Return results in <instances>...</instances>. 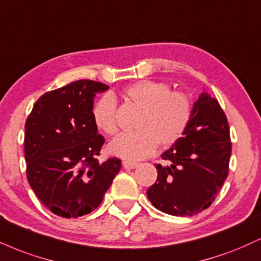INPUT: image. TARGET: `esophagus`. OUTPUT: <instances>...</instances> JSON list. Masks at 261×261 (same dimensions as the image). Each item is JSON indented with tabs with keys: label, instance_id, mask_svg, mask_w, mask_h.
I'll use <instances>...</instances> for the list:
<instances>
[{
	"label": "esophagus",
	"instance_id": "obj_1",
	"mask_svg": "<svg viewBox=\"0 0 261 261\" xmlns=\"http://www.w3.org/2000/svg\"><path fill=\"white\" fill-rule=\"evenodd\" d=\"M139 165L136 162H131V161H122V166L125 169H134Z\"/></svg>",
	"mask_w": 261,
	"mask_h": 261
}]
</instances>
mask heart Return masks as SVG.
I'll return each mask as SVG.
<instances>
[{
	"label": "heart",
	"mask_w": 261,
	"mask_h": 261,
	"mask_svg": "<svg viewBox=\"0 0 261 261\" xmlns=\"http://www.w3.org/2000/svg\"><path fill=\"white\" fill-rule=\"evenodd\" d=\"M122 95L139 107L135 133L121 134L109 143V152L130 161L152 154L158 143L170 147L177 143L190 126L193 107L186 93L171 91L168 84L140 80L128 85ZM117 102L106 93L92 108V120L100 133L113 136L118 133Z\"/></svg>",
	"instance_id": "1"
}]
</instances>
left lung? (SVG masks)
<instances>
[{
	"label": "left lung",
	"instance_id": "left-lung-1",
	"mask_svg": "<svg viewBox=\"0 0 261 261\" xmlns=\"http://www.w3.org/2000/svg\"><path fill=\"white\" fill-rule=\"evenodd\" d=\"M230 127L218 99L204 91L193 106L184 137L162 154L156 181L147 197L156 209L192 216L212 205L228 175Z\"/></svg>",
	"mask_w": 261,
	"mask_h": 261
}]
</instances>
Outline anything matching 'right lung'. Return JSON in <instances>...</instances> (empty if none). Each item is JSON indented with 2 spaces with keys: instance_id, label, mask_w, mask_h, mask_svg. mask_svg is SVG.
<instances>
[{
  "instance_id": "right-lung-1",
  "label": "right lung",
  "mask_w": 261,
  "mask_h": 261,
  "mask_svg": "<svg viewBox=\"0 0 261 261\" xmlns=\"http://www.w3.org/2000/svg\"><path fill=\"white\" fill-rule=\"evenodd\" d=\"M109 89L79 80L48 91L25 122L27 177L40 202L62 218H79L98 208L121 161L97 155L105 137L92 120L93 99Z\"/></svg>"
}]
</instances>
